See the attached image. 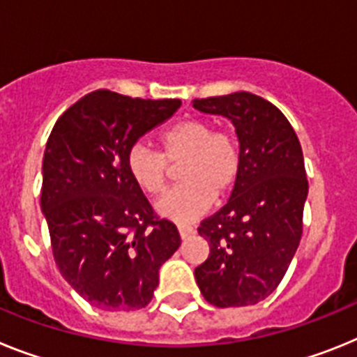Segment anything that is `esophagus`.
I'll return each instance as SVG.
<instances>
[{
	"label": "esophagus",
	"instance_id": "34e87169",
	"mask_svg": "<svg viewBox=\"0 0 357 357\" xmlns=\"http://www.w3.org/2000/svg\"><path fill=\"white\" fill-rule=\"evenodd\" d=\"M178 230H179V235H181L183 238H187L188 235L194 234V228H192V226H188V225H179Z\"/></svg>",
	"mask_w": 357,
	"mask_h": 357
}]
</instances>
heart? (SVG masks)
I'll use <instances>...</instances> for the list:
<instances>
[{"instance_id": "1", "label": "heart", "mask_w": 357, "mask_h": 357, "mask_svg": "<svg viewBox=\"0 0 357 357\" xmlns=\"http://www.w3.org/2000/svg\"><path fill=\"white\" fill-rule=\"evenodd\" d=\"M161 153L135 144L126 158L132 181L149 196H160L170 178L169 163L179 167L181 185L158 201L161 215L192 221L228 196L243 170V149L234 132L213 129L204 119H185L160 135Z\"/></svg>"}]
</instances>
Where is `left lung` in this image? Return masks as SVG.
<instances>
[{
  "label": "left lung",
  "mask_w": 357,
  "mask_h": 357,
  "mask_svg": "<svg viewBox=\"0 0 357 357\" xmlns=\"http://www.w3.org/2000/svg\"><path fill=\"white\" fill-rule=\"evenodd\" d=\"M194 107L230 119L243 149L231 197L197 228L210 255L194 275L215 307L253 305L277 289L302 238V147L284 113L253 93L199 98Z\"/></svg>",
  "instance_id": "obj_1"
}]
</instances>
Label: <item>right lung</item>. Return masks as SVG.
I'll use <instances>...</instances> for the list:
<instances>
[{"label": "right lung", "mask_w": 357, "mask_h": 357, "mask_svg": "<svg viewBox=\"0 0 357 357\" xmlns=\"http://www.w3.org/2000/svg\"><path fill=\"white\" fill-rule=\"evenodd\" d=\"M178 98L144 100L97 89L70 105L43 158L41 208L59 271L104 311H136L153 300L158 269L181 244L127 172L136 140L170 119Z\"/></svg>", "instance_id": "right-lung-1"}]
</instances>
